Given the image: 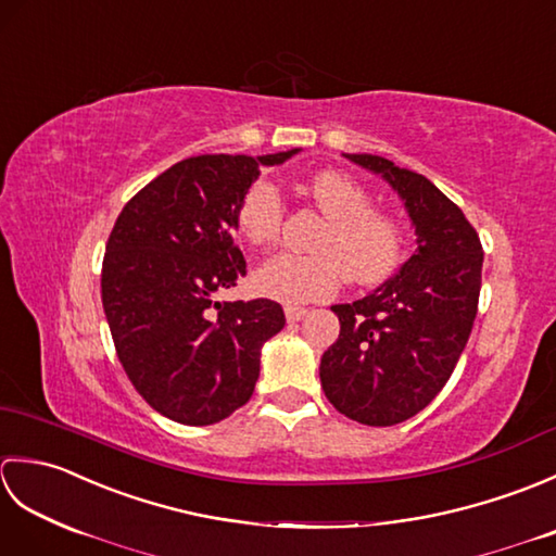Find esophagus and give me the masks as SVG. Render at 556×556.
<instances>
[{
    "instance_id": "obj_1",
    "label": "esophagus",
    "mask_w": 556,
    "mask_h": 556,
    "mask_svg": "<svg viewBox=\"0 0 556 556\" xmlns=\"http://www.w3.org/2000/svg\"><path fill=\"white\" fill-rule=\"evenodd\" d=\"M285 315H287L289 323H299V320H303L305 315H308V311L299 308V305H285Z\"/></svg>"
}]
</instances>
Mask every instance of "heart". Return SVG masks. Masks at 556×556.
<instances>
[{"mask_svg": "<svg viewBox=\"0 0 556 556\" xmlns=\"http://www.w3.org/2000/svg\"><path fill=\"white\" fill-rule=\"evenodd\" d=\"M325 224L315 253H277L255 271V289L281 303H313L334 296L344 271L356 285H375L394 271L404 253V229L384 210L370 207V193L353 176L325 169L305 181ZM239 229L253 245H271L285 224V195L269 179H257L236 212Z\"/></svg>", "mask_w": 556, "mask_h": 556, "instance_id": "1", "label": "heart"}]
</instances>
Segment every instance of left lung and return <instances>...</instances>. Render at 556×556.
Instances as JSON below:
<instances>
[{"mask_svg":"<svg viewBox=\"0 0 556 556\" xmlns=\"http://www.w3.org/2000/svg\"><path fill=\"white\" fill-rule=\"evenodd\" d=\"M394 188L416 229V253L392 279L332 305L341 332L323 353L325 396L346 418L387 428L442 392L473 329L482 245L464 212L422 174L380 155H344Z\"/></svg>","mask_w":556,"mask_h":556,"instance_id":"left-lung-1","label":"left lung"}]
</instances>
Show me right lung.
<instances>
[{
  "label": "right lung",
  "instance_id": "obj_1",
  "mask_svg": "<svg viewBox=\"0 0 556 556\" xmlns=\"http://www.w3.org/2000/svg\"><path fill=\"white\" fill-rule=\"evenodd\" d=\"M299 148L176 162L128 200L102 263V305L128 380L169 420L219 422L253 396L260 349L281 332L269 299L215 301L245 275L233 243L241 198Z\"/></svg>",
  "mask_w": 556,
  "mask_h": 556
}]
</instances>
